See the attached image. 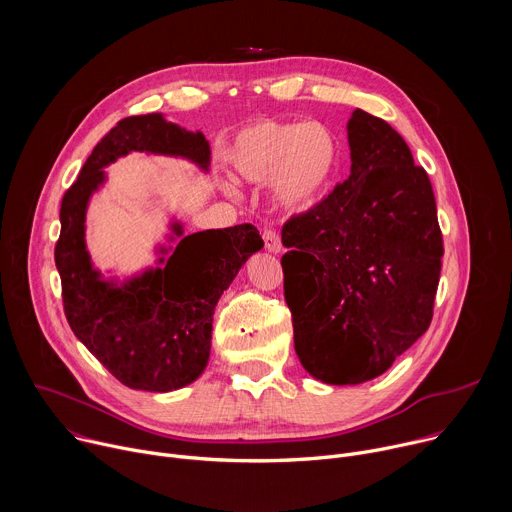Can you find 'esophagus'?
Wrapping results in <instances>:
<instances>
[{"label":"esophagus","mask_w":512,"mask_h":512,"mask_svg":"<svg viewBox=\"0 0 512 512\" xmlns=\"http://www.w3.org/2000/svg\"><path fill=\"white\" fill-rule=\"evenodd\" d=\"M263 243H265V249L271 251V253H279L281 251V237H279V233H275L271 229H265Z\"/></svg>","instance_id":"1"}]
</instances>
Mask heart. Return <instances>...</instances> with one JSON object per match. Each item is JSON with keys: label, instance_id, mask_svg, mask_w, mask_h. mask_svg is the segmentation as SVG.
Segmentation results:
<instances>
[{"label": "heart", "instance_id": "heart-1", "mask_svg": "<svg viewBox=\"0 0 512 512\" xmlns=\"http://www.w3.org/2000/svg\"><path fill=\"white\" fill-rule=\"evenodd\" d=\"M340 158L338 135L320 121H255L233 137L229 150L235 178L269 182L273 200L289 212H306L324 198Z\"/></svg>", "mask_w": 512, "mask_h": 512}]
</instances>
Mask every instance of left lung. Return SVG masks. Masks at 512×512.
Segmentation results:
<instances>
[{
	"label": "left lung",
	"mask_w": 512,
	"mask_h": 512,
	"mask_svg": "<svg viewBox=\"0 0 512 512\" xmlns=\"http://www.w3.org/2000/svg\"><path fill=\"white\" fill-rule=\"evenodd\" d=\"M346 129L350 176L281 231L296 352L328 385L383 375L425 334L444 255L431 182L405 139L362 109Z\"/></svg>",
	"instance_id": "obj_1"
}]
</instances>
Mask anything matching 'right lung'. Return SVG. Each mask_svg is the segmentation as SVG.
Wrapping results in <instances>:
<instances>
[{
    "label": "right lung",
    "mask_w": 512,
    "mask_h": 512,
    "mask_svg": "<svg viewBox=\"0 0 512 512\" xmlns=\"http://www.w3.org/2000/svg\"><path fill=\"white\" fill-rule=\"evenodd\" d=\"M131 152L184 158L204 172L210 166V145L200 131L170 123L162 113L121 119L62 198L54 261L75 336L125 387L168 393L206 369L216 302L263 241L249 223L184 237L182 223L174 221L168 239L178 245L158 247L160 267L125 281L105 279L87 249V208L107 180L105 168Z\"/></svg>",
    "instance_id": "obj_1"
}]
</instances>
